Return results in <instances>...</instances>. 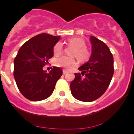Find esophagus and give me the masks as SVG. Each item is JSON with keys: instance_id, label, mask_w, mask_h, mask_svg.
I'll return each instance as SVG.
<instances>
[{"instance_id": "esophagus-1", "label": "esophagus", "mask_w": 134, "mask_h": 134, "mask_svg": "<svg viewBox=\"0 0 134 134\" xmlns=\"http://www.w3.org/2000/svg\"><path fill=\"white\" fill-rule=\"evenodd\" d=\"M66 72H66V70H63V74H66Z\"/></svg>"}]
</instances>
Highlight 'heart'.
Here are the masks:
<instances>
[{
	"mask_svg": "<svg viewBox=\"0 0 134 134\" xmlns=\"http://www.w3.org/2000/svg\"><path fill=\"white\" fill-rule=\"evenodd\" d=\"M67 43L73 46L70 55H74L76 58L81 62L86 60L89 57V52L86 48V42L83 39L80 37H71L66 40ZM54 54L55 55H58L63 52V45L60 42H58L54 46ZM76 62L74 57L62 56L55 60V65L58 67H62L65 69H70L75 66Z\"/></svg>",
	"mask_w": 134,
	"mask_h": 134,
	"instance_id": "heart-1",
	"label": "heart"
}]
</instances>
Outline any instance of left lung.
Returning a JSON list of instances; mask_svg holds the SVG:
<instances>
[{
    "label": "left lung",
    "instance_id": "1",
    "mask_svg": "<svg viewBox=\"0 0 134 134\" xmlns=\"http://www.w3.org/2000/svg\"><path fill=\"white\" fill-rule=\"evenodd\" d=\"M92 54L86 63L75 73L71 82V93L75 99L91 102L105 93L114 72L113 57L108 46L94 36H91ZM83 76L82 77V76Z\"/></svg>",
    "mask_w": 134,
    "mask_h": 134
}]
</instances>
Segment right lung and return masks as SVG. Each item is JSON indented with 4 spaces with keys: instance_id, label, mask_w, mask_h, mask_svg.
I'll list each match as a JSON object with an SVG mask.
<instances>
[{
    "instance_id": "right-lung-1",
    "label": "right lung",
    "mask_w": 134,
    "mask_h": 134,
    "mask_svg": "<svg viewBox=\"0 0 134 134\" xmlns=\"http://www.w3.org/2000/svg\"><path fill=\"white\" fill-rule=\"evenodd\" d=\"M60 39L47 34L36 35L21 46L14 60V77L26 99L39 101L52 94L62 70L54 67L49 73L43 70L54 55V46Z\"/></svg>"
}]
</instances>
